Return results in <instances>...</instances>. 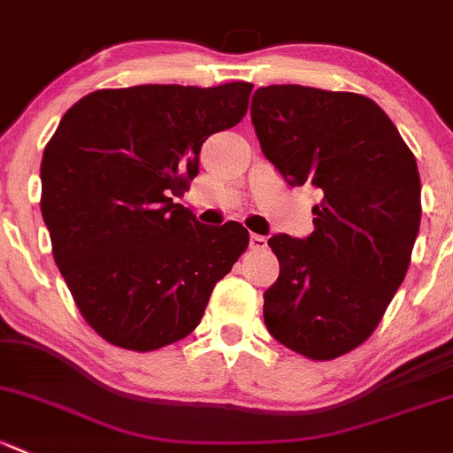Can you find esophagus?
I'll list each match as a JSON object with an SVG mask.
<instances>
[{
    "label": "esophagus",
    "mask_w": 453,
    "mask_h": 453,
    "mask_svg": "<svg viewBox=\"0 0 453 453\" xmlns=\"http://www.w3.org/2000/svg\"><path fill=\"white\" fill-rule=\"evenodd\" d=\"M250 247L254 251H263L266 250V239L260 234H250Z\"/></svg>",
    "instance_id": "34e87169"
}]
</instances>
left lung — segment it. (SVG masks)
<instances>
[{
  "instance_id": "obj_1",
  "label": "left lung",
  "mask_w": 453,
  "mask_h": 453,
  "mask_svg": "<svg viewBox=\"0 0 453 453\" xmlns=\"http://www.w3.org/2000/svg\"><path fill=\"white\" fill-rule=\"evenodd\" d=\"M251 123L288 187L321 195L312 234L269 239L280 275L265 290L266 330L297 354L332 360L369 339L406 278L421 223L417 160L365 95L263 87Z\"/></svg>"
}]
</instances>
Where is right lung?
Instances as JSON below:
<instances>
[{
	"mask_svg": "<svg viewBox=\"0 0 453 453\" xmlns=\"http://www.w3.org/2000/svg\"><path fill=\"white\" fill-rule=\"evenodd\" d=\"M251 84L95 90L65 112L41 163L54 260L102 339L151 351L199 326L250 234L182 203L214 132L245 117Z\"/></svg>",
	"mask_w": 453,
	"mask_h": 453,
	"instance_id": "obj_1",
	"label": "right lung"
}]
</instances>
